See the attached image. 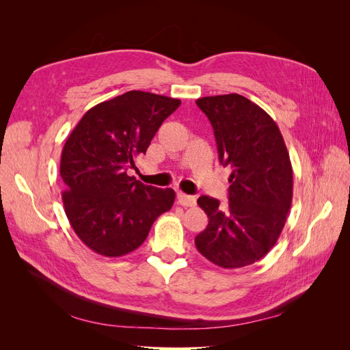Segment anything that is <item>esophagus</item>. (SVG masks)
<instances>
[{"label": "esophagus", "instance_id": "34e87169", "mask_svg": "<svg viewBox=\"0 0 350 350\" xmlns=\"http://www.w3.org/2000/svg\"><path fill=\"white\" fill-rule=\"evenodd\" d=\"M176 197H178V203L181 204V206H184V207H193V206H196L197 198L194 196H187L184 193H178Z\"/></svg>", "mask_w": 350, "mask_h": 350}]
</instances>
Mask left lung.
<instances>
[{"mask_svg": "<svg viewBox=\"0 0 350 350\" xmlns=\"http://www.w3.org/2000/svg\"><path fill=\"white\" fill-rule=\"evenodd\" d=\"M196 103L213 126L220 163L230 169L225 207L213 197L197 200L208 225L196 237V247L221 269L245 267L274 247L288 217L293 191L289 153L271 116L241 94Z\"/></svg>", "mask_w": 350, "mask_h": 350, "instance_id": "obj_1", "label": "left lung"}]
</instances>
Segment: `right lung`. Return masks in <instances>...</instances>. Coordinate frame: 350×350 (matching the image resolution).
<instances>
[{
	"instance_id": "obj_1",
	"label": "right lung",
	"mask_w": 350,
	"mask_h": 350,
	"mask_svg": "<svg viewBox=\"0 0 350 350\" xmlns=\"http://www.w3.org/2000/svg\"><path fill=\"white\" fill-rule=\"evenodd\" d=\"M179 105V99L131 90L89 109L68 135L59 165L62 203L71 228L92 251L125 256L171 210L172 188L144 185L126 171Z\"/></svg>"
}]
</instances>
